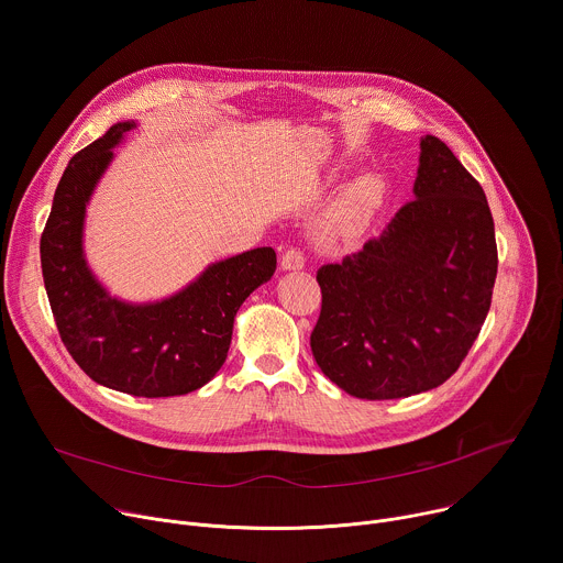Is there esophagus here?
Listing matches in <instances>:
<instances>
[{"label":"esophagus","mask_w":563,"mask_h":563,"mask_svg":"<svg viewBox=\"0 0 563 563\" xmlns=\"http://www.w3.org/2000/svg\"><path fill=\"white\" fill-rule=\"evenodd\" d=\"M280 267L285 269V272H298V269H302L305 267V256H302V252L300 250H287L285 254H283V258H280Z\"/></svg>","instance_id":"obj_1"}]
</instances>
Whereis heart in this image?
Wrapping results in <instances>:
<instances>
[{
	"mask_svg": "<svg viewBox=\"0 0 563 563\" xmlns=\"http://www.w3.org/2000/svg\"><path fill=\"white\" fill-rule=\"evenodd\" d=\"M385 187L378 176H361L352 180L318 220L316 235L320 243L339 245L363 233L383 205Z\"/></svg>",
	"mask_w": 563,
	"mask_h": 563,
	"instance_id": "heart-1",
	"label": "heart"
}]
</instances>
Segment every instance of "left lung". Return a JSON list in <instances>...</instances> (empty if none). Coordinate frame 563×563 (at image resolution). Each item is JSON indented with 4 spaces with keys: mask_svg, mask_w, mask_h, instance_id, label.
<instances>
[{
    "mask_svg": "<svg viewBox=\"0 0 563 563\" xmlns=\"http://www.w3.org/2000/svg\"><path fill=\"white\" fill-rule=\"evenodd\" d=\"M415 200L378 238L316 274L311 354L356 398H406L445 383L493 302L495 222L484 189L434 135L421 137Z\"/></svg>",
    "mask_w": 563,
    "mask_h": 563,
    "instance_id": "8db88e82",
    "label": "left lung"
}]
</instances>
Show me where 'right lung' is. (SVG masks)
I'll list each match as a JSON object with an SVG mask.
<instances>
[{
  "mask_svg": "<svg viewBox=\"0 0 563 563\" xmlns=\"http://www.w3.org/2000/svg\"><path fill=\"white\" fill-rule=\"evenodd\" d=\"M135 122H118L70 157L55 189L40 256L55 323L73 361L96 383L144 398L180 396L222 367L233 318L276 272V252L258 247L211 263L194 283L153 302L107 291L85 256L87 205L113 148Z\"/></svg>",
  "mask_w": 563,
  "mask_h": 563,
  "instance_id": "obj_1",
  "label": "right lung"
}]
</instances>
